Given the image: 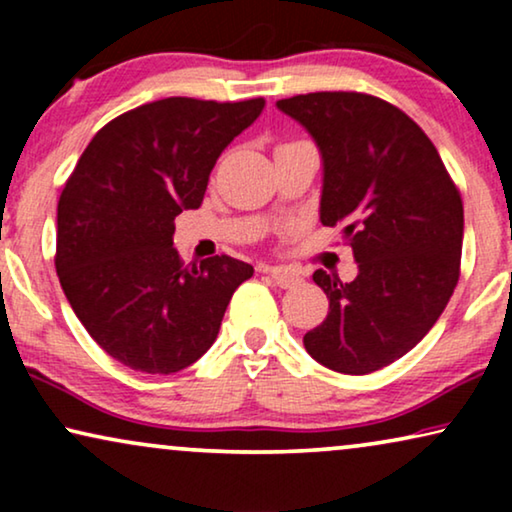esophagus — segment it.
I'll return each instance as SVG.
<instances>
[{"label":"esophagus","mask_w":512,"mask_h":512,"mask_svg":"<svg viewBox=\"0 0 512 512\" xmlns=\"http://www.w3.org/2000/svg\"><path fill=\"white\" fill-rule=\"evenodd\" d=\"M265 272H268V275L275 279V284L282 286V289H291V286H296V284L303 282L298 272H293L289 268H279V265H268V268H265Z\"/></svg>","instance_id":"esophagus-1"}]
</instances>
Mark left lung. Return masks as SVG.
<instances>
[{"label":"left lung","instance_id":"left-lung-1","mask_svg":"<svg viewBox=\"0 0 512 512\" xmlns=\"http://www.w3.org/2000/svg\"><path fill=\"white\" fill-rule=\"evenodd\" d=\"M277 109L310 132L324 160L319 219L342 226L359 263L352 282L317 270L328 314L307 354L366 375L431 331L459 282L464 205L436 146L408 114L366 93H307Z\"/></svg>","mask_w":512,"mask_h":512}]
</instances>
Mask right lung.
Instances as JSON below:
<instances>
[{
  "label": "right lung",
  "mask_w": 512,
  "mask_h": 512,
  "mask_svg": "<svg viewBox=\"0 0 512 512\" xmlns=\"http://www.w3.org/2000/svg\"><path fill=\"white\" fill-rule=\"evenodd\" d=\"M263 107V97L142 104L104 125L69 174L55 270L90 338L123 366L151 375L191 366L254 275L226 254L184 265L172 235L174 219L202 205L216 158Z\"/></svg>",
  "instance_id": "1"
}]
</instances>
